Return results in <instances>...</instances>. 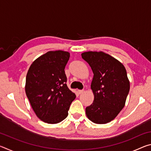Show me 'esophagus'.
<instances>
[{
  "label": "esophagus",
  "instance_id": "esophagus-1",
  "mask_svg": "<svg viewBox=\"0 0 151 151\" xmlns=\"http://www.w3.org/2000/svg\"><path fill=\"white\" fill-rule=\"evenodd\" d=\"M84 92H85V91H84V90H78V93L79 94L83 93Z\"/></svg>",
  "mask_w": 151,
  "mask_h": 151
}]
</instances>
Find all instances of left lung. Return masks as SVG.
Instances as JSON below:
<instances>
[{
    "instance_id": "1",
    "label": "left lung",
    "mask_w": 151,
    "mask_h": 151,
    "mask_svg": "<svg viewBox=\"0 0 151 151\" xmlns=\"http://www.w3.org/2000/svg\"><path fill=\"white\" fill-rule=\"evenodd\" d=\"M81 55L94 74L91 87L94 98L86 108V114L94 123L106 124L124 106L130 90L126 69L118 60L101 51H88Z\"/></svg>"
}]
</instances>
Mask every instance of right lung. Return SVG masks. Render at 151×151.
<instances>
[{"label":"right lung","instance_id":"obj_1","mask_svg":"<svg viewBox=\"0 0 151 151\" xmlns=\"http://www.w3.org/2000/svg\"><path fill=\"white\" fill-rule=\"evenodd\" d=\"M70 53L49 51L30 65L26 77L25 92L36 115L48 124H56L68 116L76 98L66 85L65 68Z\"/></svg>","mask_w":151,"mask_h":151}]
</instances>
